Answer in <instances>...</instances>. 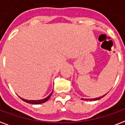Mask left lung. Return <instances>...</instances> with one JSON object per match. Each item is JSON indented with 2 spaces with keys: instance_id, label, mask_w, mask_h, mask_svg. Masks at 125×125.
<instances>
[{
  "instance_id": "1",
  "label": "left lung",
  "mask_w": 125,
  "mask_h": 125,
  "mask_svg": "<svg viewBox=\"0 0 125 125\" xmlns=\"http://www.w3.org/2000/svg\"><path fill=\"white\" fill-rule=\"evenodd\" d=\"M105 96V95H104V96H102L101 97H98V98H91V99H84V98H81V100H91V101H96V100H100V98H103V97H104Z\"/></svg>"
}]
</instances>
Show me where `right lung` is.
Instances as JSON below:
<instances>
[{
	"label": "right lung",
	"instance_id": "right-lung-1",
	"mask_svg": "<svg viewBox=\"0 0 125 125\" xmlns=\"http://www.w3.org/2000/svg\"><path fill=\"white\" fill-rule=\"evenodd\" d=\"M52 92H53V91H52ZM52 92H51L46 98H45L44 99H42V100H25V99L23 98H21V97H20V98L23 101H24V102H25L27 103H29V104H41L46 102V101L48 100V99L50 98V96H51V95H52Z\"/></svg>",
	"mask_w": 125,
	"mask_h": 125
}]
</instances>
